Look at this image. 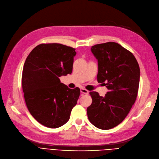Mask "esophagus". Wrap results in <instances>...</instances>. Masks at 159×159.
Segmentation results:
<instances>
[{
	"instance_id": "34e87169",
	"label": "esophagus",
	"mask_w": 159,
	"mask_h": 159,
	"mask_svg": "<svg viewBox=\"0 0 159 159\" xmlns=\"http://www.w3.org/2000/svg\"><path fill=\"white\" fill-rule=\"evenodd\" d=\"M80 93H81L82 94H89V91L85 89L82 88V89H80Z\"/></svg>"
}]
</instances>
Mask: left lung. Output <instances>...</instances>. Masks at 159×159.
I'll list each match as a JSON object with an SVG mask.
<instances>
[{
    "instance_id": "8db88e82",
    "label": "left lung",
    "mask_w": 159,
    "mask_h": 159,
    "mask_svg": "<svg viewBox=\"0 0 159 159\" xmlns=\"http://www.w3.org/2000/svg\"><path fill=\"white\" fill-rule=\"evenodd\" d=\"M91 51L98 62L97 80L109 91L104 96L90 92L93 102L87 107V115L95 127L110 129L124 121L135 103L139 66L131 52L115 42L96 44Z\"/></svg>"
}]
</instances>
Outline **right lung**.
I'll return each instance as SVG.
<instances>
[{
  "label": "right lung",
  "instance_id": "add662e5",
  "mask_svg": "<svg viewBox=\"0 0 159 159\" xmlns=\"http://www.w3.org/2000/svg\"><path fill=\"white\" fill-rule=\"evenodd\" d=\"M76 53L75 48L61 43H41L25 59L22 76L25 104L45 127L63 125L77 103L80 90L70 89L59 79L72 73Z\"/></svg>",
  "mask_w": 159,
  "mask_h": 159
}]
</instances>
